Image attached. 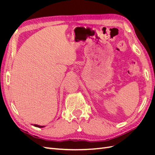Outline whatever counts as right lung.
Returning <instances> with one entry per match:
<instances>
[{
	"instance_id": "add662e5",
	"label": "right lung",
	"mask_w": 155,
	"mask_h": 155,
	"mask_svg": "<svg viewBox=\"0 0 155 155\" xmlns=\"http://www.w3.org/2000/svg\"><path fill=\"white\" fill-rule=\"evenodd\" d=\"M34 126L36 127H39V128H43V127H45V126H42V125H37V124H34Z\"/></svg>"
}]
</instances>
